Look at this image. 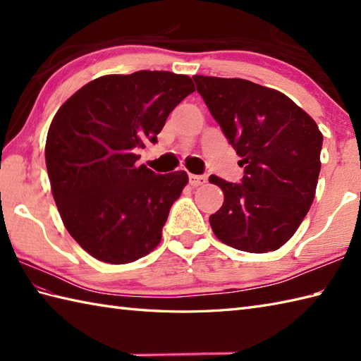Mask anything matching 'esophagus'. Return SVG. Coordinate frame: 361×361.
<instances>
[{
	"mask_svg": "<svg viewBox=\"0 0 361 361\" xmlns=\"http://www.w3.org/2000/svg\"><path fill=\"white\" fill-rule=\"evenodd\" d=\"M206 181H208V178H206L204 175H194V173L189 175V183H190V186H194V188L204 185Z\"/></svg>",
	"mask_w": 361,
	"mask_h": 361,
	"instance_id": "1",
	"label": "esophagus"
}]
</instances>
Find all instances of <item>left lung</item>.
Segmentation results:
<instances>
[{
    "mask_svg": "<svg viewBox=\"0 0 361 361\" xmlns=\"http://www.w3.org/2000/svg\"><path fill=\"white\" fill-rule=\"evenodd\" d=\"M192 79L245 167L242 183L209 176L225 195L209 217L214 234L247 252L281 248L315 198L323 147L317 122L281 91L245 79Z\"/></svg>",
    "mask_w": 361,
    "mask_h": 361,
    "instance_id": "8db88e82",
    "label": "left lung"
}]
</instances>
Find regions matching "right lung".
Masks as SVG:
<instances>
[{"instance_id":"right-lung-1","label":"right lung","mask_w":361,"mask_h":361,"mask_svg":"<svg viewBox=\"0 0 361 361\" xmlns=\"http://www.w3.org/2000/svg\"><path fill=\"white\" fill-rule=\"evenodd\" d=\"M189 75L136 71L87 83L54 116L44 158L54 200L73 239L106 264L149 255L188 173L136 166L171 111L194 93Z\"/></svg>"}]
</instances>
